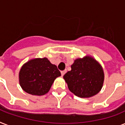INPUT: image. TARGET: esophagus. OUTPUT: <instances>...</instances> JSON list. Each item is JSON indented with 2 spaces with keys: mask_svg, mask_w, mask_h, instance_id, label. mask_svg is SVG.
<instances>
[{
  "mask_svg": "<svg viewBox=\"0 0 125 125\" xmlns=\"http://www.w3.org/2000/svg\"><path fill=\"white\" fill-rule=\"evenodd\" d=\"M67 71L66 70H64V71H61V74H62V76H63L65 73H66Z\"/></svg>",
  "mask_w": 125,
  "mask_h": 125,
  "instance_id": "34e87169",
  "label": "esophagus"
}]
</instances>
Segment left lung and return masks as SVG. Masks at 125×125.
I'll use <instances>...</instances> for the list:
<instances>
[{
	"label": "left lung",
	"mask_w": 125,
	"mask_h": 125,
	"mask_svg": "<svg viewBox=\"0 0 125 125\" xmlns=\"http://www.w3.org/2000/svg\"><path fill=\"white\" fill-rule=\"evenodd\" d=\"M71 70L63 76L71 92L78 97L89 98L101 91L104 80L103 67L94 58L85 56L77 58Z\"/></svg>",
	"instance_id": "8db88e82"
}]
</instances>
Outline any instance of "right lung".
I'll use <instances>...</instances> for the list:
<instances>
[{
	"label": "right lung",
	"mask_w": 125,
	"mask_h": 125,
	"mask_svg": "<svg viewBox=\"0 0 125 125\" xmlns=\"http://www.w3.org/2000/svg\"><path fill=\"white\" fill-rule=\"evenodd\" d=\"M60 76L56 65L52 64L47 58H37L22 65L19 73V81L25 92L41 96L49 92L55 79Z\"/></svg>",
	"instance_id": "add662e5"
}]
</instances>
